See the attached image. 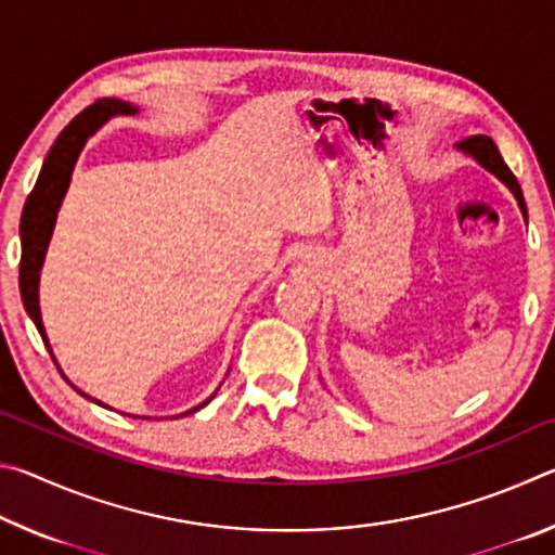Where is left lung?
<instances>
[{"mask_svg": "<svg viewBox=\"0 0 555 555\" xmlns=\"http://www.w3.org/2000/svg\"><path fill=\"white\" fill-rule=\"evenodd\" d=\"M455 146H457L463 154L473 156L477 164H480L482 168H487V171H490V173H494L506 188H509L512 195L516 198V203H519V210H521L524 220H526V203H524L521 188H519V183H516V178H514V173L509 171V166L504 164L500 149H496V144L492 142V139L485 137V134H475V137L463 139V142L455 144Z\"/></svg>", "mask_w": 555, "mask_h": 555, "instance_id": "left-lung-1", "label": "left lung"}]
</instances>
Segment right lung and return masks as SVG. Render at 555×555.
Listing matches in <instances>:
<instances>
[{"mask_svg":"<svg viewBox=\"0 0 555 555\" xmlns=\"http://www.w3.org/2000/svg\"><path fill=\"white\" fill-rule=\"evenodd\" d=\"M137 112H139L137 105H131V102H125V100H117V98H102L95 102V105L82 109L80 115L75 117L70 125L61 131L59 139L53 142L49 156L43 158L39 181H36L34 191L29 193V198H26L24 212H22V224H18V234H22L18 288H22V300H24L26 313H29L34 325L39 327V333L43 337L46 347H49L51 357H53V350L49 345V337H46V327L41 321L39 281H41L46 251H49V242H51V234L55 228V218H59L61 203L65 198V193H68L73 168H75V164H78V156L82 149H86L88 139L95 134V131L105 125V121H109L117 115H137ZM53 362H55V357H53ZM78 393H82V391L78 389ZM82 397H88V393H82ZM88 399H92V397H88ZM92 401L102 406V401H98V399H92ZM208 401H203L201 406L181 413V416H188V413L203 409Z\"/></svg>","mask_w":555,"mask_h":555,"instance_id":"add662e5","label":"right lung"}]
</instances>
